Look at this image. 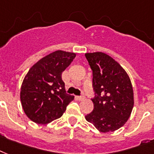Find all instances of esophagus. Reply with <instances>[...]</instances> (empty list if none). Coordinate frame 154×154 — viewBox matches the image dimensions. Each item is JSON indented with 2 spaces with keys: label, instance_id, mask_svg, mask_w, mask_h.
I'll return each instance as SVG.
<instances>
[{
  "label": "esophagus",
  "instance_id": "obj_1",
  "mask_svg": "<svg viewBox=\"0 0 154 154\" xmlns=\"http://www.w3.org/2000/svg\"><path fill=\"white\" fill-rule=\"evenodd\" d=\"M77 98H78L79 100H83L85 99V97H84V96H78Z\"/></svg>",
  "mask_w": 154,
  "mask_h": 154
}]
</instances>
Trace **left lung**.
<instances>
[{"instance_id": "left-lung-1", "label": "left lung", "mask_w": 154, "mask_h": 154, "mask_svg": "<svg viewBox=\"0 0 154 154\" xmlns=\"http://www.w3.org/2000/svg\"><path fill=\"white\" fill-rule=\"evenodd\" d=\"M92 70L91 100L94 109L85 116L100 132L109 133L121 128L130 116L134 100L128 74L112 57L102 52L85 54Z\"/></svg>"}]
</instances>
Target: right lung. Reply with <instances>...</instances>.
Returning a JSON list of instances; mask_svg holds the SVG:
<instances>
[{
  "instance_id": "obj_1",
  "label": "right lung",
  "mask_w": 154,
  "mask_h": 154,
  "mask_svg": "<svg viewBox=\"0 0 154 154\" xmlns=\"http://www.w3.org/2000/svg\"><path fill=\"white\" fill-rule=\"evenodd\" d=\"M75 54L54 51L37 62L24 79L21 105L26 115L37 124H48L61 117L74 96L66 94L62 73Z\"/></svg>"
}]
</instances>
